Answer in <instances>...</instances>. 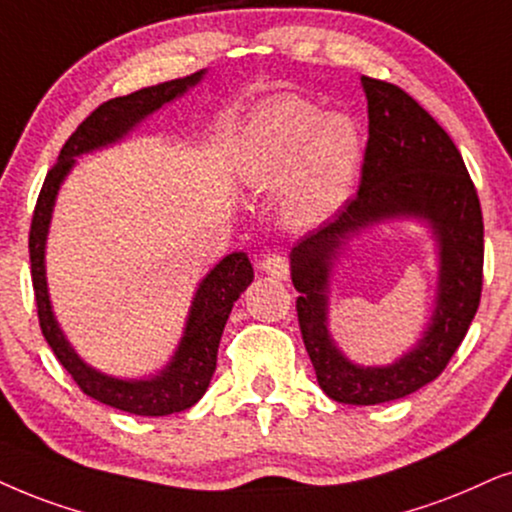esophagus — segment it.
Masks as SVG:
<instances>
[{
  "instance_id": "obj_1",
  "label": "esophagus",
  "mask_w": 512,
  "mask_h": 512,
  "mask_svg": "<svg viewBox=\"0 0 512 512\" xmlns=\"http://www.w3.org/2000/svg\"><path fill=\"white\" fill-rule=\"evenodd\" d=\"M262 269L267 271L271 278H278V281H286L290 274V264L283 255H267L262 262Z\"/></svg>"
}]
</instances>
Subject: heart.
<instances>
[{"instance_id":"obj_1","label":"heart","mask_w":512,"mask_h":512,"mask_svg":"<svg viewBox=\"0 0 512 512\" xmlns=\"http://www.w3.org/2000/svg\"><path fill=\"white\" fill-rule=\"evenodd\" d=\"M364 139L349 115H326L312 103L286 99L252 125L241 174L250 189L274 191L293 181L288 203L302 222L331 215L357 179Z\"/></svg>"}]
</instances>
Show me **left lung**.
Masks as SVG:
<instances>
[{
	"instance_id": "8db88e82",
	"label": "left lung",
	"mask_w": 512,
	"mask_h": 512,
	"mask_svg": "<svg viewBox=\"0 0 512 512\" xmlns=\"http://www.w3.org/2000/svg\"><path fill=\"white\" fill-rule=\"evenodd\" d=\"M368 141L357 196L290 250L297 321L321 390L340 404L371 406L432 383L468 333L482 295L484 222L477 189L449 134L397 84L361 75ZM397 216L428 221L440 245L438 297L429 331L387 367L352 365L327 333V281L349 235Z\"/></svg>"
}]
</instances>
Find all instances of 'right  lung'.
<instances>
[{"label":"right lung","instance_id":"right-lung-1","mask_svg":"<svg viewBox=\"0 0 512 512\" xmlns=\"http://www.w3.org/2000/svg\"><path fill=\"white\" fill-rule=\"evenodd\" d=\"M203 75L205 70H198V73L179 77V80L155 84V87L139 89L134 94L101 103L89 118L82 120V125L70 134L66 146L61 148V155L47 172L35 212H32L28 248L42 335L54 349L61 366L66 368L70 378L87 397L113 406V409L134 413V416H170V413L186 411L208 390L212 373L217 368V349L226 319H229L234 302L252 281V264L248 255L231 252L200 281L196 297L191 302L189 319H186L184 338H181L177 352L163 371L146 380H120L84 364L58 328L49 302L44 245H47L58 189H61V181L66 179V174L73 170L77 155L120 141L141 120L163 108L165 103L179 99L193 84H198Z\"/></svg>","mask_w":512,"mask_h":512}]
</instances>
